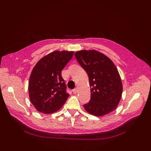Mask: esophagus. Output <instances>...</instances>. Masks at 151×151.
<instances>
[{"label": "esophagus", "mask_w": 151, "mask_h": 151, "mask_svg": "<svg viewBox=\"0 0 151 151\" xmlns=\"http://www.w3.org/2000/svg\"><path fill=\"white\" fill-rule=\"evenodd\" d=\"M72 92L74 94H76L77 93V88H75L72 90Z\"/></svg>", "instance_id": "1"}]
</instances>
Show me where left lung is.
I'll use <instances>...</instances> for the list:
<instances>
[{
	"instance_id": "8db88e82",
	"label": "left lung",
	"mask_w": 151,
	"mask_h": 151,
	"mask_svg": "<svg viewBox=\"0 0 151 151\" xmlns=\"http://www.w3.org/2000/svg\"><path fill=\"white\" fill-rule=\"evenodd\" d=\"M77 62L89 77L91 99L84 104L91 115L100 116L113 111L122 97L123 86L116 66L108 57L96 50L75 53Z\"/></svg>"
}]
</instances>
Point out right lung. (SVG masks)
I'll return each mask as SVG.
<instances>
[{"mask_svg": "<svg viewBox=\"0 0 151 151\" xmlns=\"http://www.w3.org/2000/svg\"><path fill=\"white\" fill-rule=\"evenodd\" d=\"M74 52L55 51L37 62L29 77V96L31 103L43 113L58 111L69 96L62 77V70Z\"/></svg>", "mask_w": 151, "mask_h": 151, "instance_id": "right-lung-1", "label": "right lung"}]
</instances>
